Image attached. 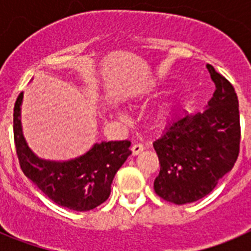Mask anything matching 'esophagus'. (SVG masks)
I'll list each match as a JSON object with an SVG mask.
<instances>
[{"instance_id":"1","label":"esophagus","mask_w":251,"mask_h":251,"mask_svg":"<svg viewBox=\"0 0 251 251\" xmlns=\"http://www.w3.org/2000/svg\"><path fill=\"white\" fill-rule=\"evenodd\" d=\"M145 150L143 145L142 143H136V145L132 146V152H133V156H137L138 153H141L142 151Z\"/></svg>"}]
</instances>
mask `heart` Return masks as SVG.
Masks as SVG:
<instances>
[{
	"mask_svg": "<svg viewBox=\"0 0 251 251\" xmlns=\"http://www.w3.org/2000/svg\"><path fill=\"white\" fill-rule=\"evenodd\" d=\"M171 115H172V110L168 109V108H162L158 112V118L161 121H166V119L170 118Z\"/></svg>",
	"mask_w": 251,
	"mask_h": 251,
	"instance_id": "1",
	"label": "heart"
}]
</instances>
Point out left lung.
Segmentation results:
<instances>
[{"label":"left lung","instance_id":"1","mask_svg":"<svg viewBox=\"0 0 251 251\" xmlns=\"http://www.w3.org/2000/svg\"><path fill=\"white\" fill-rule=\"evenodd\" d=\"M207 70L216 89L205 109L186 112L153 142L161 165L154 191L176 205L195 202L210 194L239 156L238 95L214 66L207 64Z\"/></svg>","mask_w":251,"mask_h":251}]
</instances>
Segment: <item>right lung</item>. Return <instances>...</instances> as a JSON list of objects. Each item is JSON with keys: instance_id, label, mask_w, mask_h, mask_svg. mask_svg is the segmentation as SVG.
Masks as SVG:
<instances>
[{"instance_id": "1", "label": "right lung", "mask_w": 251, "mask_h": 251, "mask_svg": "<svg viewBox=\"0 0 251 251\" xmlns=\"http://www.w3.org/2000/svg\"><path fill=\"white\" fill-rule=\"evenodd\" d=\"M22 97L21 93L13 108V138L22 172L59 206L75 211L98 207L109 197L117 171L132 153L130 142L95 143L85 154L65 162L39 158L22 136Z\"/></svg>"}]
</instances>
